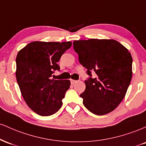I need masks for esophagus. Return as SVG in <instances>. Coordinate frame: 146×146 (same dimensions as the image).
<instances>
[{
	"label": "esophagus",
	"mask_w": 146,
	"mask_h": 146,
	"mask_svg": "<svg viewBox=\"0 0 146 146\" xmlns=\"http://www.w3.org/2000/svg\"><path fill=\"white\" fill-rule=\"evenodd\" d=\"M71 80V83L72 84H74L75 83H76L77 82H78V81H77V80H72V79H71V80Z\"/></svg>",
	"instance_id": "1"
}]
</instances>
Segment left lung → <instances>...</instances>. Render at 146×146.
Listing matches in <instances>:
<instances>
[{"label":"left lung","mask_w":146,"mask_h":146,"mask_svg":"<svg viewBox=\"0 0 146 146\" xmlns=\"http://www.w3.org/2000/svg\"><path fill=\"white\" fill-rule=\"evenodd\" d=\"M73 48L88 75H97L85 80L86 89L80 95L84 105L95 115L110 113L124 98L131 81V54L113 39L75 40Z\"/></svg>","instance_id":"1"}]
</instances>
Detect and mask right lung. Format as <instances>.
<instances>
[{
	"mask_svg": "<svg viewBox=\"0 0 146 146\" xmlns=\"http://www.w3.org/2000/svg\"><path fill=\"white\" fill-rule=\"evenodd\" d=\"M71 42H41L29 43L18 51L16 77L21 94L28 106L41 116L58 112L62 100L69 88L68 80L52 79L53 71L62 55L71 46Z\"/></svg>",
	"mask_w": 146,
	"mask_h": 146,
	"instance_id": "obj_1",
	"label": "right lung"
}]
</instances>
